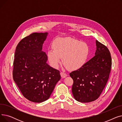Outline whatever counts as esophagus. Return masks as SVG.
I'll return each mask as SVG.
<instances>
[{"mask_svg":"<svg viewBox=\"0 0 122 122\" xmlns=\"http://www.w3.org/2000/svg\"><path fill=\"white\" fill-rule=\"evenodd\" d=\"M60 75H61V77H62V78H65V77H66L67 76V74L65 73H64V72H61L60 73Z\"/></svg>","mask_w":122,"mask_h":122,"instance_id":"esophagus-1","label":"esophagus"}]
</instances>
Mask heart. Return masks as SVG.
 <instances>
[{
	"label": "heart",
	"instance_id": "b5f03b06",
	"mask_svg": "<svg viewBox=\"0 0 122 122\" xmlns=\"http://www.w3.org/2000/svg\"><path fill=\"white\" fill-rule=\"evenodd\" d=\"M53 49H49L47 57L50 65L59 67L61 58L66 67L72 70L81 68L86 61L89 54L87 44L70 37L58 38L54 41Z\"/></svg>",
	"mask_w": 122,
	"mask_h": 122
}]
</instances>
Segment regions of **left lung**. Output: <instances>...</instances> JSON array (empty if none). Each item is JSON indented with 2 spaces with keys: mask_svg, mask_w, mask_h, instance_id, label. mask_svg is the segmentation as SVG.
Masks as SVG:
<instances>
[{
  "mask_svg": "<svg viewBox=\"0 0 122 122\" xmlns=\"http://www.w3.org/2000/svg\"><path fill=\"white\" fill-rule=\"evenodd\" d=\"M95 56L81 68L70 73L74 82L72 92L75 99L82 103L97 99L104 89L112 65L110 51L96 41Z\"/></svg>",
  "mask_w": 122,
  "mask_h": 122,
  "instance_id": "8db88e82",
  "label": "left lung"
}]
</instances>
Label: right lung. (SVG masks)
I'll list each match as a JSON object with an SVG mask.
<instances>
[{"mask_svg": "<svg viewBox=\"0 0 122 122\" xmlns=\"http://www.w3.org/2000/svg\"><path fill=\"white\" fill-rule=\"evenodd\" d=\"M47 35L31 34L19 42L15 50L13 80L24 97L36 103L47 100L61 79L60 71L48 64L42 51Z\"/></svg>", "mask_w": 122, "mask_h": 122, "instance_id": "add662e5", "label": "right lung"}]
</instances>
